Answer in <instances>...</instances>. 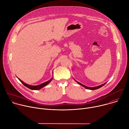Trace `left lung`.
Wrapping results in <instances>:
<instances>
[{
    "label": "left lung",
    "instance_id": "8db88e82",
    "mask_svg": "<svg viewBox=\"0 0 129 129\" xmlns=\"http://www.w3.org/2000/svg\"><path fill=\"white\" fill-rule=\"evenodd\" d=\"M75 80V79H74ZM75 81L77 82V83H78L79 84H80V85H81V86H82L83 87H85V88H86V89H89V90H96V89H99V88H101V87H103L104 85H105V84L106 83H104V84H102V85H100V86H96V87H87V86H85V85H83L82 84H81V83H79V82H78V81H77L76 80H75Z\"/></svg>",
    "mask_w": 129,
    "mask_h": 129
}]
</instances>
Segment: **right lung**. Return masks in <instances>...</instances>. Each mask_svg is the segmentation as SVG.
Returning <instances> with one entry per match:
<instances>
[{
    "mask_svg": "<svg viewBox=\"0 0 129 129\" xmlns=\"http://www.w3.org/2000/svg\"><path fill=\"white\" fill-rule=\"evenodd\" d=\"M18 79H19V80L26 87H27L28 88L31 89V90H39L40 89H41L42 88L45 87V86H46L47 85H48L52 80V78H51L49 80L47 81V82H45L41 84H40L39 85H36V86H34V85H28V84H27L26 83H25L24 82H23L22 81H21L20 79L18 78Z\"/></svg>",
    "mask_w": 129,
    "mask_h": 129,
    "instance_id": "right-lung-1",
    "label": "right lung"
}]
</instances>
